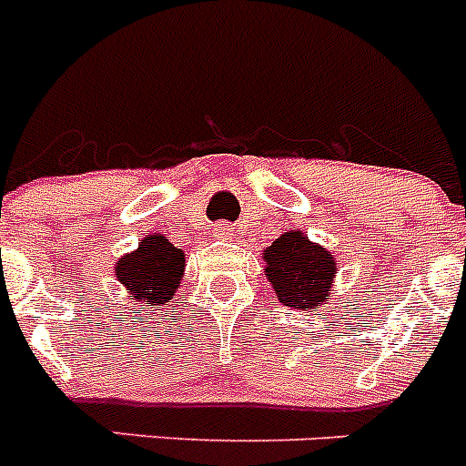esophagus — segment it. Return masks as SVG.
<instances>
[{"instance_id":"obj_1","label":"esophagus","mask_w":466,"mask_h":466,"mask_svg":"<svg viewBox=\"0 0 466 466\" xmlns=\"http://www.w3.org/2000/svg\"><path fill=\"white\" fill-rule=\"evenodd\" d=\"M214 233H217V238H228L230 236L228 221H219V224H214Z\"/></svg>"}]
</instances>
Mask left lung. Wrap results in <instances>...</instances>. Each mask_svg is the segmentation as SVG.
Listing matches in <instances>:
<instances>
[{"mask_svg": "<svg viewBox=\"0 0 466 466\" xmlns=\"http://www.w3.org/2000/svg\"><path fill=\"white\" fill-rule=\"evenodd\" d=\"M266 278L279 303L294 310H315L331 294L336 258L299 230L279 236L263 252Z\"/></svg>", "mask_w": 466, "mask_h": 466, "instance_id": "8db88e82", "label": "left lung"}]
</instances>
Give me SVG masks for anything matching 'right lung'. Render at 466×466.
<instances>
[{"label": "right lung", "mask_w": 466, "mask_h": 466, "mask_svg": "<svg viewBox=\"0 0 466 466\" xmlns=\"http://www.w3.org/2000/svg\"><path fill=\"white\" fill-rule=\"evenodd\" d=\"M184 273V252L163 236H149L133 254L118 261L116 278L133 294L135 303L163 306L179 289Z\"/></svg>", "instance_id": "1"}]
</instances>
